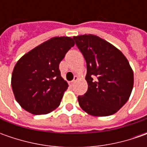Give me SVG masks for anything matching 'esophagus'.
<instances>
[{
	"mask_svg": "<svg viewBox=\"0 0 147 147\" xmlns=\"http://www.w3.org/2000/svg\"><path fill=\"white\" fill-rule=\"evenodd\" d=\"M78 77H77V76L74 77V80H73V81H71V84H74V82H76V81H77V80H78Z\"/></svg>",
	"mask_w": 147,
	"mask_h": 147,
	"instance_id": "34e87169",
	"label": "esophagus"
}]
</instances>
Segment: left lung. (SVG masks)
<instances>
[{
	"label": "left lung",
	"mask_w": 147,
	"mask_h": 147,
	"mask_svg": "<svg viewBox=\"0 0 147 147\" xmlns=\"http://www.w3.org/2000/svg\"><path fill=\"white\" fill-rule=\"evenodd\" d=\"M87 63L88 88L78 96L80 107L93 116L114 115L123 106L133 88V72L121 51L92 34L74 37Z\"/></svg>",
	"instance_id": "8db88e82"
}]
</instances>
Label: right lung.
I'll return each mask as SVG.
<instances>
[{"label":"right lung","mask_w":147,"mask_h":147,"mask_svg":"<svg viewBox=\"0 0 147 147\" xmlns=\"http://www.w3.org/2000/svg\"><path fill=\"white\" fill-rule=\"evenodd\" d=\"M74 44L72 37H52L18 60L11 86L23 109L37 115L51 113L59 106L69 87L60 75L59 65Z\"/></svg>","instance_id":"right-lung-1"}]
</instances>
